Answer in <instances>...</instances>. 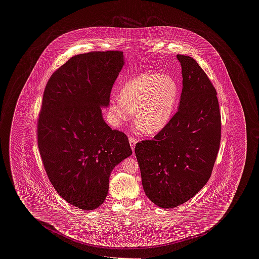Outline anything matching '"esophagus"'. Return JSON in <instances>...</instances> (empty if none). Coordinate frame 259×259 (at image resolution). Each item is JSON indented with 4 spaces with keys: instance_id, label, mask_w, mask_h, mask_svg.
Here are the masks:
<instances>
[{
    "instance_id": "34e87169",
    "label": "esophagus",
    "mask_w": 259,
    "mask_h": 259,
    "mask_svg": "<svg viewBox=\"0 0 259 259\" xmlns=\"http://www.w3.org/2000/svg\"><path fill=\"white\" fill-rule=\"evenodd\" d=\"M137 140H136L135 138H133V137H129V143H130V147L131 148L134 150V148H135L136 144H137Z\"/></svg>"
}]
</instances>
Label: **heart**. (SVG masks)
Instances as JSON below:
<instances>
[{
    "label": "heart",
    "instance_id": "heart-1",
    "mask_svg": "<svg viewBox=\"0 0 259 259\" xmlns=\"http://www.w3.org/2000/svg\"><path fill=\"white\" fill-rule=\"evenodd\" d=\"M180 87L175 78L159 73H144L125 82L110 101L111 123L120 126L135 111V123L145 134L160 132L172 118Z\"/></svg>",
    "mask_w": 259,
    "mask_h": 259
}]
</instances>
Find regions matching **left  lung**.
Masks as SVG:
<instances>
[{
	"mask_svg": "<svg viewBox=\"0 0 259 259\" xmlns=\"http://www.w3.org/2000/svg\"><path fill=\"white\" fill-rule=\"evenodd\" d=\"M177 58L183 75L178 111L153 140L135 148L145 193L164 209L184 204L208 183L222 138L214 87L192 57Z\"/></svg>",
	"mask_w": 259,
	"mask_h": 259,
	"instance_id": "obj_1",
	"label": "left lung"
}]
</instances>
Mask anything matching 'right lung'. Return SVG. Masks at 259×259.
I'll return each instance as SVG.
<instances>
[{"instance_id":"right-lung-1","label":"right lung","mask_w":259,"mask_h":259,"mask_svg":"<svg viewBox=\"0 0 259 259\" xmlns=\"http://www.w3.org/2000/svg\"><path fill=\"white\" fill-rule=\"evenodd\" d=\"M124 63L121 51L78 54L45 89L37 124L42 163L57 193L83 210L104 203L111 171L132 154L128 138L112 130L102 113Z\"/></svg>"}]
</instances>
